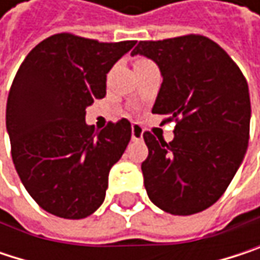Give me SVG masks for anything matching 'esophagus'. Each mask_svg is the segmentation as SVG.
<instances>
[{"label": "esophagus", "mask_w": 260, "mask_h": 260, "mask_svg": "<svg viewBox=\"0 0 260 260\" xmlns=\"http://www.w3.org/2000/svg\"><path fill=\"white\" fill-rule=\"evenodd\" d=\"M131 137H132L134 141H138V140L143 138V128L138 123H132V126H131Z\"/></svg>", "instance_id": "1"}]
</instances>
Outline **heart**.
Listing matches in <instances>:
<instances>
[{
  "instance_id": "b5f03b06",
  "label": "heart",
  "mask_w": 260,
  "mask_h": 260,
  "mask_svg": "<svg viewBox=\"0 0 260 260\" xmlns=\"http://www.w3.org/2000/svg\"><path fill=\"white\" fill-rule=\"evenodd\" d=\"M152 61H149V60H146V58H138L137 60V63H135V69L137 68H141V66H146V64H150Z\"/></svg>"
}]
</instances>
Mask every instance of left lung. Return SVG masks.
<instances>
[{
	"label": "left lung",
	"instance_id": "8db88e82",
	"mask_svg": "<svg viewBox=\"0 0 260 260\" xmlns=\"http://www.w3.org/2000/svg\"><path fill=\"white\" fill-rule=\"evenodd\" d=\"M153 60L162 84L152 108L176 122L175 138H143L141 164L149 199L173 215L212 206L226 191L248 146V84L229 54L205 36L140 42L131 55ZM158 136V135H156Z\"/></svg>",
	"mask_w": 260,
	"mask_h": 260
}]
</instances>
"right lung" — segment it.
Returning a JSON list of instances; mask_svg holds the SVG:
<instances>
[{"instance_id": "obj_1", "label": "right lung", "mask_w": 260, "mask_h": 260, "mask_svg": "<svg viewBox=\"0 0 260 260\" xmlns=\"http://www.w3.org/2000/svg\"><path fill=\"white\" fill-rule=\"evenodd\" d=\"M134 45L60 32L32 48L16 72L6 110L13 164L28 194L52 215L85 218L105 199L131 123L94 131L85 108L107 94V74Z\"/></svg>"}]
</instances>
